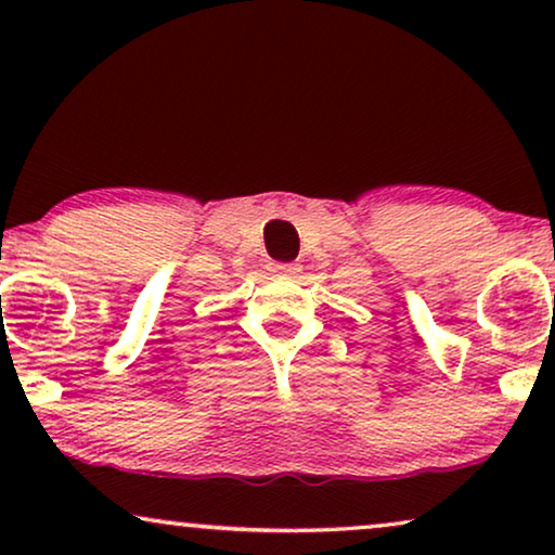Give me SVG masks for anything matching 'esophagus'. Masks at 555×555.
<instances>
[{
  "label": "esophagus",
  "instance_id": "1",
  "mask_svg": "<svg viewBox=\"0 0 555 555\" xmlns=\"http://www.w3.org/2000/svg\"><path fill=\"white\" fill-rule=\"evenodd\" d=\"M272 272H275V275H298L300 264L298 262H272Z\"/></svg>",
  "mask_w": 555,
  "mask_h": 555
}]
</instances>
